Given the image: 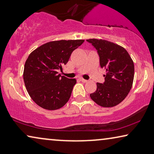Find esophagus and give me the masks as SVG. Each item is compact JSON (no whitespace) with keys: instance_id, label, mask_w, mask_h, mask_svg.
Wrapping results in <instances>:
<instances>
[{"instance_id":"34e87169","label":"esophagus","mask_w":154,"mask_h":154,"mask_svg":"<svg viewBox=\"0 0 154 154\" xmlns=\"http://www.w3.org/2000/svg\"><path fill=\"white\" fill-rule=\"evenodd\" d=\"M80 80H81L82 82H84V83H86V82H88V80L84 79H83V78H80Z\"/></svg>"}]
</instances>
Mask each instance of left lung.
<instances>
[{"label": "left lung", "instance_id": "obj_1", "mask_svg": "<svg viewBox=\"0 0 154 154\" xmlns=\"http://www.w3.org/2000/svg\"><path fill=\"white\" fill-rule=\"evenodd\" d=\"M97 50L101 68H105L104 82L97 83V90L90 94L96 104L113 107L125 99L132 87L134 64L125 48L106 40H86Z\"/></svg>", "mask_w": 154, "mask_h": 154}]
</instances>
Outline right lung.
<instances>
[{"label":"right lung","mask_w":154,"mask_h":154,"mask_svg":"<svg viewBox=\"0 0 154 154\" xmlns=\"http://www.w3.org/2000/svg\"><path fill=\"white\" fill-rule=\"evenodd\" d=\"M84 40H61L45 43L29 55L23 80L29 96L43 109L56 110L69 100L76 79L61 76L62 66Z\"/></svg>","instance_id":"obj_1"}]
</instances>
